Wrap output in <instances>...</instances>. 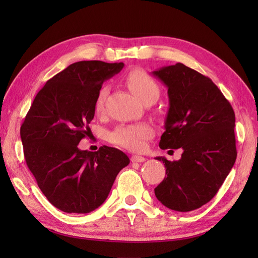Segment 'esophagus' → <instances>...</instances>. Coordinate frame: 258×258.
<instances>
[{
	"instance_id": "34e87169",
	"label": "esophagus",
	"mask_w": 258,
	"mask_h": 258,
	"mask_svg": "<svg viewBox=\"0 0 258 258\" xmlns=\"http://www.w3.org/2000/svg\"><path fill=\"white\" fill-rule=\"evenodd\" d=\"M146 158L143 157V156H140V155H133L132 157H131V161H132L133 163H143L145 162Z\"/></svg>"
}]
</instances>
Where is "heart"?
Here are the masks:
<instances>
[{"instance_id": "1", "label": "heart", "mask_w": 258, "mask_h": 258, "mask_svg": "<svg viewBox=\"0 0 258 258\" xmlns=\"http://www.w3.org/2000/svg\"><path fill=\"white\" fill-rule=\"evenodd\" d=\"M126 83L135 93V95L144 103L152 100L156 101L160 96V85L149 73L141 69L131 71L126 76ZM108 90V85L103 84L97 91L95 97V111L97 113L103 112ZM153 134H154V130L149 123L122 124L112 131L109 134V141L113 144L125 147V149L142 151L145 147L146 141L150 140Z\"/></svg>"}]
</instances>
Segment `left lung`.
Masks as SVG:
<instances>
[{
	"instance_id": "8db88e82",
	"label": "left lung",
	"mask_w": 258,
	"mask_h": 258,
	"mask_svg": "<svg viewBox=\"0 0 258 258\" xmlns=\"http://www.w3.org/2000/svg\"><path fill=\"white\" fill-rule=\"evenodd\" d=\"M152 74L168 89L160 147L183 150L178 161L156 157L165 165L166 176L155 196L169 210L194 211L216 195L236 161L234 109L210 78L182 63Z\"/></svg>"
}]
</instances>
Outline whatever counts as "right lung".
<instances>
[{
	"instance_id": "add662e5",
	"label": "right lung",
	"mask_w": 258,
	"mask_h": 258,
	"mask_svg": "<svg viewBox=\"0 0 258 258\" xmlns=\"http://www.w3.org/2000/svg\"><path fill=\"white\" fill-rule=\"evenodd\" d=\"M123 67L102 61L69 65L37 93L21 126L27 167L48 202L65 213L96 210L130 164L114 147L101 146L97 152L78 147L91 131L98 89Z\"/></svg>"
}]
</instances>
